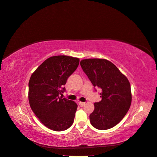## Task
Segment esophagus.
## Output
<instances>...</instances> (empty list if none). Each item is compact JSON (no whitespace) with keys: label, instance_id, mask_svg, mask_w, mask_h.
<instances>
[{"label":"esophagus","instance_id":"34e87169","mask_svg":"<svg viewBox=\"0 0 157 157\" xmlns=\"http://www.w3.org/2000/svg\"><path fill=\"white\" fill-rule=\"evenodd\" d=\"M78 104L79 105L81 106V107H83V106H84V105H85V103L84 102H81V101H79L78 102Z\"/></svg>","mask_w":157,"mask_h":157}]
</instances>
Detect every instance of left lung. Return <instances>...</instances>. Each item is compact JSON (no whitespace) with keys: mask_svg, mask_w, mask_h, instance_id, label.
<instances>
[{"mask_svg":"<svg viewBox=\"0 0 157 157\" xmlns=\"http://www.w3.org/2000/svg\"><path fill=\"white\" fill-rule=\"evenodd\" d=\"M80 66L95 88L101 90V100L94 103L90 115L91 124L98 130H108L119 123L132 102L130 84L126 77L111 61L86 59Z\"/></svg>","mask_w":157,"mask_h":157,"instance_id":"1","label":"left lung"}]
</instances>
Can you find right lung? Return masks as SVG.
Listing matches in <instances>:
<instances>
[{
	"instance_id": "add662e5",
	"label": "right lung",
	"mask_w": 157,
	"mask_h": 157,
	"mask_svg": "<svg viewBox=\"0 0 157 157\" xmlns=\"http://www.w3.org/2000/svg\"><path fill=\"white\" fill-rule=\"evenodd\" d=\"M79 59L67 56L46 59L30 78L29 101L32 111L47 128L63 131L73 124L77 104L59 97L63 85L77 69Z\"/></svg>"
}]
</instances>
